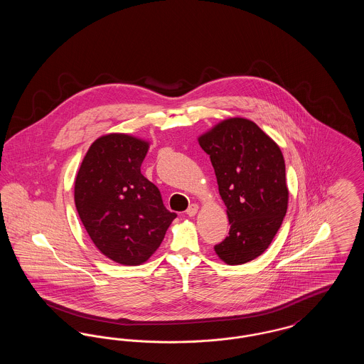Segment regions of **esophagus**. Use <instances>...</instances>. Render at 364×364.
Listing matches in <instances>:
<instances>
[{
    "instance_id": "1",
    "label": "esophagus",
    "mask_w": 364,
    "mask_h": 364,
    "mask_svg": "<svg viewBox=\"0 0 364 364\" xmlns=\"http://www.w3.org/2000/svg\"><path fill=\"white\" fill-rule=\"evenodd\" d=\"M198 210H199V206L198 205H195V203H192L190 208H187V215H190V217H193L196 213H198Z\"/></svg>"
}]
</instances>
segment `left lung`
Listing matches in <instances>:
<instances>
[{
    "label": "left lung",
    "instance_id": "1",
    "mask_svg": "<svg viewBox=\"0 0 364 364\" xmlns=\"http://www.w3.org/2000/svg\"><path fill=\"white\" fill-rule=\"evenodd\" d=\"M226 206L229 236L214 247L228 264L262 255L282 224L289 192L277 143L251 120L235 117L199 136Z\"/></svg>",
    "mask_w": 364,
    "mask_h": 364
}]
</instances>
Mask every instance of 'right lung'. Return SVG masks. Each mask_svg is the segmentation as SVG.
<instances>
[{
	"label": "right lung",
	"mask_w": 364,
	"mask_h": 364,
	"mask_svg": "<svg viewBox=\"0 0 364 364\" xmlns=\"http://www.w3.org/2000/svg\"><path fill=\"white\" fill-rule=\"evenodd\" d=\"M149 141L109 134L88 149L75 180V205L88 236L109 259L136 266L149 259L174 218L140 166Z\"/></svg>",
	"instance_id": "1"
}]
</instances>
